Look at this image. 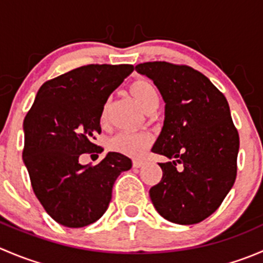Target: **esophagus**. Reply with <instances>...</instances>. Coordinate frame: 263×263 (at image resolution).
Returning a JSON list of instances; mask_svg holds the SVG:
<instances>
[{
  "label": "esophagus",
  "instance_id": "esophagus-1",
  "mask_svg": "<svg viewBox=\"0 0 263 263\" xmlns=\"http://www.w3.org/2000/svg\"><path fill=\"white\" fill-rule=\"evenodd\" d=\"M144 164H145V161L140 160V159H134V160H132V165H134V168H141Z\"/></svg>",
  "mask_w": 263,
  "mask_h": 263
}]
</instances>
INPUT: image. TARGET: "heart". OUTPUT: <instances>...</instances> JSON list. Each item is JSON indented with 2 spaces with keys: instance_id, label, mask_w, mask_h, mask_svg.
I'll use <instances>...</instances> for the list:
<instances>
[{
  "instance_id": "b5f03b06",
  "label": "heart",
  "mask_w": 263,
  "mask_h": 263,
  "mask_svg": "<svg viewBox=\"0 0 263 263\" xmlns=\"http://www.w3.org/2000/svg\"><path fill=\"white\" fill-rule=\"evenodd\" d=\"M129 92L132 97L147 110L148 113L154 112L159 107V98L158 89L153 81L148 79L139 78L135 81L131 82L128 87ZM110 102L108 100L102 109L100 115V122L105 124L108 122V116H109ZM153 142V137L147 132H121L112 137L109 141V148L116 151V153L123 154V155L132 156V158H139L144 155L145 151L150 146Z\"/></svg>"
}]
</instances>
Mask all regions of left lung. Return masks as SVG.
<instances>
[{
  "instance_id": "obj_1",
  "label": "left lung",
  "mask_w": 263,
  "mask_h": 263,
  "mask_svg": "<svg viewBox=\"0 0 263 263\" xmlns=\"http://www.w3.org/2000/svg\"><path fill=\"white\" fill-rule=\"evenodd\" d=\"M135 68L165 102L163 129L151 151L172 161L159 163L163 177L148 191L151 202L169 221L197 224L219 209L237 177L239 135L227 98L190 66L154 61Z\"/></svg>"
}]
</instances>
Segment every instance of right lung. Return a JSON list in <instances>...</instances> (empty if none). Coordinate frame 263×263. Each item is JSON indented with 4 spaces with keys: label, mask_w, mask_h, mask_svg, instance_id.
I'll return each mask as SVG.
<instances>
[{
    "label": "right lung",
    "mask_w": 263,
    "mask_h": 263,
    "mask_svg": "<svg viewBox=\"0 0 263 263\" xmlns=\"http://www.w3.org/2000/svg\"><path fill=\"white\" fill-rule=\"evenodd\" d=\"M134 71L132 65H86L44 82L24 119L23 159L31 187L58 224L82 228L103 216L117 177L131 159L108 153L97 165L81 154H99L100 115L108 97Z\"/></svg>",
    "instance_id": "1"
}]
</instances>
